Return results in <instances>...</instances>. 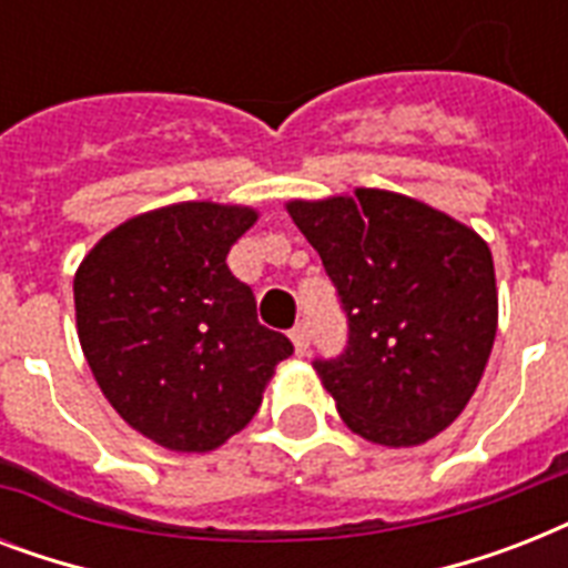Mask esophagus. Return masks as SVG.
Instances as JSON below:
<instances>
[{
    "label": "esophagus",
    "instance_id": "obj_1",
    "mask_svg": "<svg viewBox=\"0 0 568 568\" xmlns=\"http://www.w3.org/2000/svg\"><path fill=\"white\" fill-rule=\"evenodd\" d=\"M292 342L297 356L310 354V327H306V324H297V327L292 329Z\"/></svg>",
    "mask_w": 568,
    "mask_h": 568
}]
</instances>
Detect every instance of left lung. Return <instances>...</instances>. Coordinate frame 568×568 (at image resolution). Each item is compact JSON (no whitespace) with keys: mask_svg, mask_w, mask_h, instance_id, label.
I'll list each match as a JSON object with an SVG mask.
<instances>
[{"mask_svg":"<svg viewBox=\"0 0 568 568\" xmlns=\"http://www.w3.org/2000/svg\"><path fill=\"white\" fill-rule=\"evenodd\" d=\"M347 315V345L315 359L338 415L363 439L409 448L475 395L498 327L493 253L466 223L413 196L292 200Z\"/></svg>","mask_w":568,"mask_h":568,"instance_id":"1","label":"left lung"}]
</instances>
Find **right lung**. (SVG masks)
Returning a JSON list of instances; mask_svg holds the SVG:
<instances>
[{"label": "right lung", "mask_w": 568, "mask_h": 568, "mask_svg": "<svg viewBox=\"0 0 568 568\" xmlns=\"http://www.w3.org/2000/svg\"><path fill=\"white\" fill-rule=\"evenodd\" d=\"M256 217L247 205H164L102 235L75 271L84 359L120 418L162 448L205 454L244 430L294 354L226 265Z\"/></svg>", "instance_id": "right-lung-1"}]
</instances>
